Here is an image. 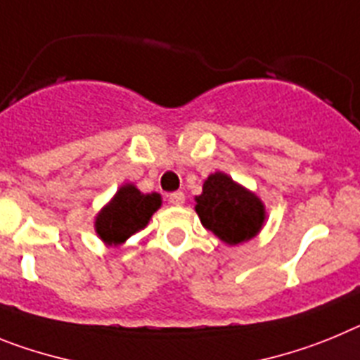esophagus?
Returning <instances> with one entry per match:
<instances>
[{
  "instance_id": "1",
  "label": "esophagus",
  "mask_w": 360,
  "mask_h": 360,
  "mask_svg": "<svg viewBox=\"0 0 360 360\" xmlns=\"http://www.w3.org/2000/svg\"><path fill=\"white\" fill-rule=\"evenodd\" d=\"M168 201H170L172 205L181 206L184 202V193L183 192H172V193H168Z\"/></svg>"
}]
</instances>
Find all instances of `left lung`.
Here are the masks:
<instances>
[{
	"instance_id": "obj_1",
	"label": "left lung",
	"mask_w": 360,
	"mask_h": 360,
	"mask_svg": "<svg viewBox=\"0 0 360 360\" xmlns=\"http://www.w3.org/2000/svg\"><path fill=\"white\" fill-rule=\"evenodd\" d=\"M195 201L202 226L228 245L252 239L264 223L262 202L221 172L205 181L202 193Z\"/></svg>"
}]
</instances>
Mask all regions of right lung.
Wrapping results in <instances>:
<instances>
[{
  "instance_id": "add662e5",
  "label": "right lung",
  "mask_w": 360,
  "mask_h": 360,
  "mask_svg": "<svg viewBox=\"0 0 360 360\" xmlns=\"http://www.w3.org/2000/svg\"><path fill=\"white\" fill-rule=\"evenodd\" d=\"M159 206V193H141L134 184H124L110 205L98 215L96 230L106 245H121L146 226Z\"/></svg>"
}]
</instances>
